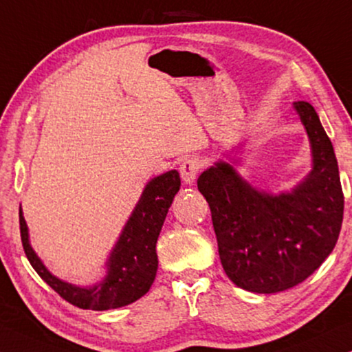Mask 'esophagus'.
Instances as JSON below:
<instances>
[{
    "instance_id": "34e87169",
    "label": "esophagus",
    "mask_w": 352,
    "mask_h": 352,
    "mask_svg": "<svg viewBox=\"0 0 352 352\" xmlns=\"http://www.w3.org/2000/svg\"><path fill=\"white\" fill-rule=\"evenodd\" d=\"M200 170H201V160H199V158L195 157L186 158L179 166L182 181H184L186 184H192V182L197 179V175H199Z\"/></svg>"
}]
</instances>
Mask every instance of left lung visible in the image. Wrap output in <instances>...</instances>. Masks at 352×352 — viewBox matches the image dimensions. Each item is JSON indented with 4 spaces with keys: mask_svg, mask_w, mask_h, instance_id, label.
Segmentation results:
<instances>
[{
    "mask_svg": "<svg viewBox=\"0 0 352 352\" xmlns=\"http://www.w3.org/2000/svg\"><path fill=\"white\" fill-rule=\"evenodd\" d=\"M295 109L309 136L314 170L292 194L269 195L250 187L229 163H216L197 181L208 201L219 258L235 285L277 293L306 280L335 248L344 195L338 162L314 107Z\"/></svg>",
    "mask_w": 352,
    "mask_h": 352,
    "instance_id": "left-lung-1",
    "label": "left lung"
}]
</instances>
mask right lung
Instances as JSON below:
<instances>
[{
	"mask_svg": "<svg viewBox=\"0 0 352 352\" xmlns=\"http://www.w3.org/2000/svg\"><path fill=\"white\" fill-rule=\"evenodd\" d=\"M179 187L181 177L176 170L153 177L148 182L110 254L109 276L98 285L80 288L50 274L28 243L27 224L22 210H19L23 252L38 276L70 305L93 311H107L131 305L146 295L155 280L158 267L157 239Z\"/></svg>",
	"mask_w": 352,
	"mask_h": 352,
	"instance_id": "add662e5",
	"label": "right lung"
}]
</instances>
